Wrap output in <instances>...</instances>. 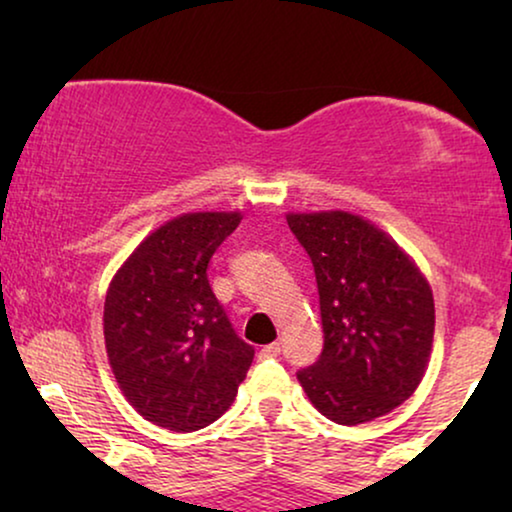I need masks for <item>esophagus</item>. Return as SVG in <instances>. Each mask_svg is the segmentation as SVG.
<instances>
[{"label":"esophagus","instance_id":"1","mask_svg":"<svg viewBox=\"0 0 512 512\" xmlns=\"http://www.w3.org/2000/svg\"><path fill=\"white\" fill-rule=\"evenodd\" d=\"M279 352H282V345H279V342H270V345H265L261 349V356L263 359H275V356H279Z\"/></svg>","mask_w":512,"mask_h":512}]
</instances>
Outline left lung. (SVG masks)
I'll return each mask as SVG.
<instances>
[{
	"instance_id": "obj_1",
	"label": "left lung",
	"mask_w": 512,
	"mask_h": 512,
	"mask_svg": "<svg viewBox=\"0 0 512 512\" xmlns=\"http://www.w3.org/2000/svg\"><path fill=\"white\" fill-rule=\"evenodd\" d=\"M319 289L324 349L298 370L307 398L335 424L382 417L415 394L431 356L433 293L412 258L349 212L289 214Z\"/></svg>"
}]
</instances>
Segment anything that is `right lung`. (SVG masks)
<instances>
[{"label": "right lung", "mask_w": 512, "mask_h": 512, "mask_svg": "<svg viewBox=\"0 0 512 512\" xmlns=\"http://www.w3.org/2000/svg\"><path fill=\"white\" fill-rule=\"evenodd\" d=\"M240 212H195L167 221L132 251L104 300V342L132 408L163 429L216 422L237 396L254 347L235 333L207 279Z\"/></svg>", "instance_id": "right-lung-1"}]
</instances>
